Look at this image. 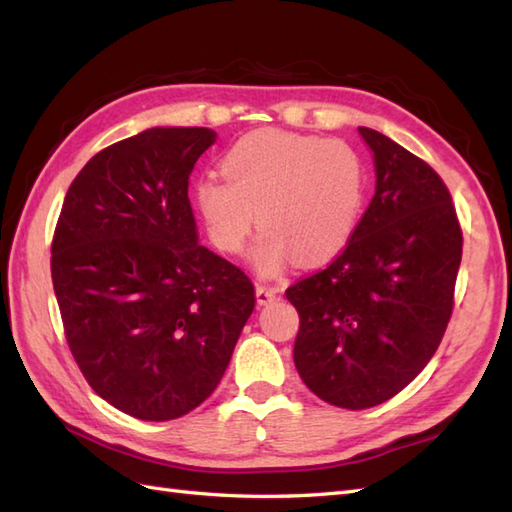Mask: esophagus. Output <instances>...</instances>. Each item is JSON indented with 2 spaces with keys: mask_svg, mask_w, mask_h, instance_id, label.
Here are the masks:
<instances>
[{
  "mask_svg": "<svg viewBox=\"0 0 512 512\" xmlns=\"http://www.w3.org/2000/svg\"><path fill=\"white\" fill-rule=\"evenodd\" d=\"M279 295V290L273 286H257L255 288V297H257V306H268L270 301H275Z\"/></svg>",
  "mask_w": 512,
  "mask_h": 512,
  "instance_id": "1",
  "label": "esophagus"
}]
</instances>
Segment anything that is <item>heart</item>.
I'll return each mask as SVG.
<instances>
[{"instance_id": "obj_1", "label": "heart", "mask_w": 512, "mask_h": 512, "mask_svg": "<svg viewBox=\"0 0 512 512\" xmlns=\"http://www.w3.org/2000/svg\"><path fill=\"white\" fill-rule=\"evenodd\" d=\"M222 171L195 180V209L226 253H239L259 220L264 231L250 250L257 275L275 277L295 257L328 262L356 231L367 171L343 140L262 129L226 151Z\"/></svg>"}]
</instances>
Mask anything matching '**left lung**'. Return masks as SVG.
<instances>
[{
  "instance_id": "8db88e82",
  "label": "left lung",
  "mask_w": 512,
  "mask_h": 512,
  "mask_svg": "<svg viewBox=\"0 0 512 512\" xmlns=\"http://www.w3.org/2000/svg\"><path fill=\"white\" fill-rule=\"evenodd\" d=\"M376 191L343 253L286 297L299 312L295 365L321 400L367 409L396 396L447 330L462 262L449 189L385 134L358 127Z\"/></svg>"
}]
</instances>
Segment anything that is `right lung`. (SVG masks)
Segmentation results:
<instances>
[{"mask_svg": "<svg viewBox=\"0 0 512 512\" xmlns=\"http://www.w3.org/2000/svg\"><path fill=\"white\" fill-rule=\"evenodd\" d=\"M206 127H151L99 151L65 193L52 286L90 387L138 420L209 398L255 308L250 279L200 244L189 202Z\"/></svg>", "mask_w": 512, "mask_h": 512, "instance_id": "obj_1", "label": "right lung"}]
</instances>
